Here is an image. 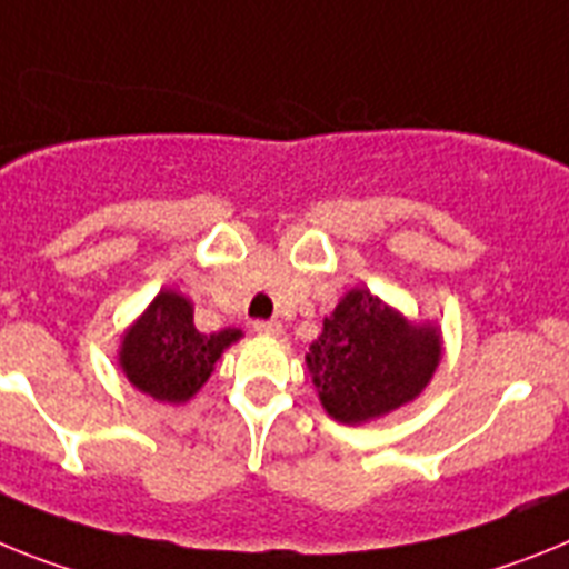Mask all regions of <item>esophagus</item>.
<instances>
[{
    "label": "esophagus",
    "mask_w": 569,
    "mask_h": 569,
    "mask_svg": "<svg viewBox=\"0 0 569 569\" xmlns=\"http://www.w3.org/2000/svg\"><path fill=\"white\" fill-rule=\"evenodd\" d=\"M254 332L263 335V338H278L283 332V326H280V320H257Z\"/></svg>",
    "instance_id": "34e87169"
}]
</instances>
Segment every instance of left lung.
<instances>
[{
  "mask_svg": "<svg viewBox=\"0 0 569 569\" xmlns=\"http://www.w3.org/2000/svg\"><path fill=\"white\" fill-rule=\"evenodd\" d=\"M441 355L438 323L409 320L367 286H355L323 318L306 369L329 418L360 427L412 403L429 387Z\"/></svg>",
  "mask_w": 569,
  "mask_h": 569,
  "instance_id": "obj_1",
  "label": "left lung"
}]
</instances>
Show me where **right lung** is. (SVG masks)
I'll return each mask as SVG.
<instances>
[{
    "label": "right lung",
    "mask_w": 569,
    "mask_h": 569,
    "mask_svg": "<svg viewBox=\"0 0 569 569\" xmlns=\"http://www.w3.org/2000/svg\"><path fill=\"white\" fill-rule=\"evenodd\" d=\"M240 329L200 332L194 303L174 289H162L146 312L128 326L117 349V363L134 389L160 403H186L211 378L214 363Z\"/></svg>",
    "instance_id": "right-lung-1"
}]
</instances>
